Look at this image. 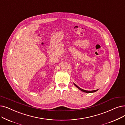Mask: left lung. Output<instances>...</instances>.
<instances>
[{
    "label": "left lung",
    "instance_id": "8db88e82",
    "mask_svg": "<svg viewBox=\"0 0 125 125\" xmlns=\"http://www.w3.org/2000/svg\"><path fill=\"white\" fill-rule=\"evenodd\" d=\"M74 84V85L77 87L79 89H80V90H81L82 91H83V92H84V93H94V92H95V91H97L98 90V89H97V90H92V91H88V90H84V89H81V88H80L79 86H78L76 84H75L74 83H73Z\"/></svg>",
    "mask_w": 125,
    "mask_h": 125
}]
</instances>
